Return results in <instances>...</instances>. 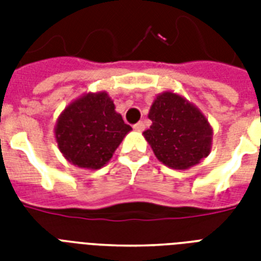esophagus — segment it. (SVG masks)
I'll return each instance as SVG.
<instances>
[{
	"instance_id": "esophagus-1",
	"label": "esophagus",
	"mask_w": 261,
	"mask_h": 261,
	"mask_svg": "<svg viewBox=\"0 0 261 261\" xmlns=\"http://www.w3.org/2000/svg\"><path fill=\"white\" fill-rule=\"evenodd\" d=\"M143 128H145V124H143L142 122H138L137 124H134V130L143 131Z\"/></svg>"
}]
</instances>
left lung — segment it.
<instances>
[{
  "mask_svg": "<svg viewBox=\"0 0 261 261\" xmlns=\"http://www.w3.org/2000/svg\"><path fill=\"white\" fill-rule=\"evenodd\" d=\"M147 116L151 126L143 137L164 165L186 171L210 154L213 127L186 97L171 90L157 94Z\"/></svg>",
  "mask_w": 261,
  "mask_h": 261,
  "instance_id": "left-lung-1",
  "label": "left lung"
}]
</instances>
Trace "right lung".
Here are the masks:
<instances>
[{"label": "right lung", "instance_id": "1", "mask_svg": "<svg viewBox=\"0 0 261 261\" xmlns=\"http://www.w3.org/2000/svg\"><path fill=\"white\" fill-rule=\"evenodd\" d=\"M131 130L104 90L89 92L71 101L59 115L54 134L59 151L69 163L96 171L112 159Z\"/></svg>", "mask_w": 261, "mask_h": 261}]
</instances>
